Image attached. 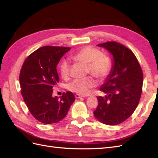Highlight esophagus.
<instances>
[{
    "label": "esophagus",
    "mask_w": 158,
    "mask_h": 158,
    "mask_svg": "<svg viewBox=\"0 0 158 158\" xmlns=\"http://www.w3.org/2000/svg\"><path fill=\"white\" fill-rule=\"evenodd\" d=\"M75 97H76V98H80L85 97V96H82V95H80V94H76L75 95Z\"/></svg>",
    "instance_id": "1"
}]
</instances>
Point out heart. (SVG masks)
Returning a JSON list of instances; mask_svg holds the SVG:
<instances>
[{
    "instance_id": "obj_1",
    "label": "heart",
    "mask_w": 158,
    "mask_h": 158,
    "mask_svg": "<svg viewBox=\"0 0 158 158\" xmlns=\"http://www.w3.org/2000/svg\"><path fill=\"white\" fill-rule=\"evenodd\" d=\"M72 58L80 62L87 64L88 71L99 80H102L109 74L110 68V61L106 55L101 54V52L91 46H85L72 55ZM60 73L66 78L70 73V62L62 60L60 64ZM97 83L92 78H77L68 84V89L81 94H86Z\"/></svg>"
}]
</instances>
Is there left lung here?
Wrapping results in <instances>:
<instances>
[{"label":"left lung","instance_id":"1","mask_svg":"<svg viewBox=\"0 0 158 158\" xmlns=\"http://www.w3.org/2000/svg\"><path fill=\"white\" fill-rule=\"evenodd\" d=\"M113 56L109 74L100 90L98 105L94 111L95 118L102 123L116 125L127 120L139 104L143 75L140 65L131 50L114 41L97 45Z\"/></svg>","mask_w":158,"mask_h":158}]
</instances>
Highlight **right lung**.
Here are the masks:
<instances>
[{"label":"right lung","instance_id":"right-lung-1","mask_svg":"<svg viewBox=\"0 0 158 158\" xmlns=\"http://www.w3.org/2000/svg\"><path fill=\"white\" fill-rule=\"evenodd\" d=\"M70 48L44 46L30 54L21 68L19 82L27 106L37 121L44 124L60 121L75 101L71 92L60 98L53 97V88L59 82L57 65Z\"/></svg>","mask_w":158,"mask_h":158}]
</instances>
